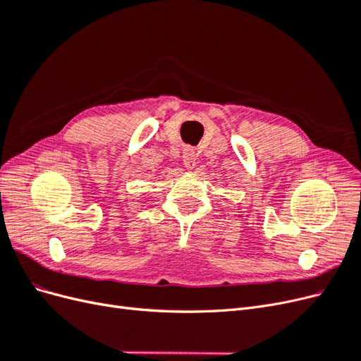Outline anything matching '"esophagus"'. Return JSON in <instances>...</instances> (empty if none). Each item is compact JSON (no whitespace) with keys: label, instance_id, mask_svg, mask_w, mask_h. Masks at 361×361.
<instances>
[{"label":"esophagus","instance_id":"34e87169","mask_svg":"<svg viewBox=\"0 0 361 361\" xmlns=\"http://www.w3.org/2000/svg\"><path fill=\"white\" fill-rule=\"evenodd\" d=\"M183 166L187 170H192L195 167V152L191 147L183 149Z\"/></svg>","mask_w":361,"mask_h":361}]
</instances>
